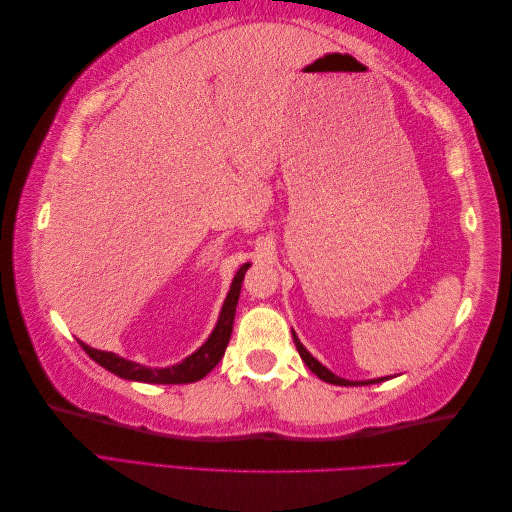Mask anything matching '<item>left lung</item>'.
Instances as JSON below:
<instances>
[{
    "label": "left lung",
    "instance_id": "8db88e82",
    "mask_svg": "<svg viewBox=\"0 0 512 512\" xmlns=\"http://www.w3.org/2000/svg\"><path fill=\"white\" fill-rule=\"evenodd\" d=\"M292 339H294V346H297V350H299V354H301V359L305 361V365L314 371V374L320 378V380H324V382H329V384H337V386H363V384H376V382H384L386 378H376V380H361V382H352V380H346V378H339V376H335L333 371H329L327 367H324L322 363H318L312 354H309L305 348H303V344L299 342V337L294 335V331H292Z\"/></svg>",
    "mask_w": 512,
    "mask_h": 512
}]
</instances>
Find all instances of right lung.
Wrapping results in <instances>:
<instances>
[{"mask_svg":"<svg viewBox=\"0 0 512 512\" xmlns=\"http://www.w3.org/2000/svg\"><path fill=\"white\" fill-rule=\"evenodd\" d=\"M247 269H250V262H245V265L237 271L235 280H232L228 297L222 305L218 324H215V329L209 335L207 342L200 346L194 354H190L188 359H183L181 363H177L173 367H164V369L145 367V365H138V363L128 361V359H121V356L115 354V352H104V350L89 348L83 342H79V344L98 365H102L104 369H108L111 374H115L119 378L147 382V384H190V382H196V380H203L209 374V371L220 363V359L226 352V346L230 342L232 322H235L237 301H239L241 284H243V277H245Z\"/></svg>","mask_w":512,"mask_h":512,"instance_id":"right-lung-1","label":"right lung"}]
</instances>
